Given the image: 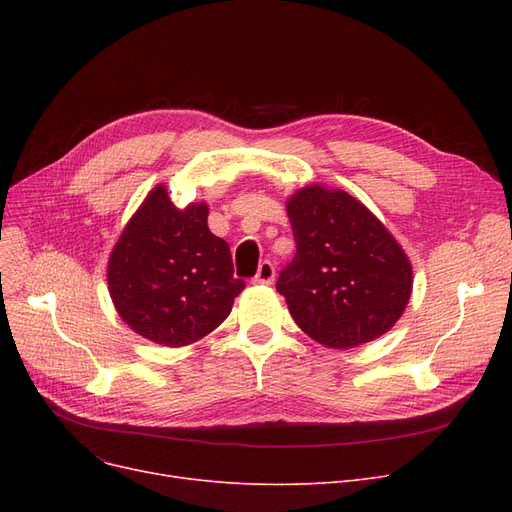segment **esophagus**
Wrapping results in <instances>:
<instances>
[{
    "instance_id": "obj_1",
    "label": "esophagus",
    "mask_w": 512,
    "mask_h": 512,
    "mask_svg": "<svg viewBox=\"0 0 512 512\" xmlns=\"http://www.w3.org/2000/svg\"><path fill=\"white\" fill-rule=\"evenodd\" d=\"M274 278H276V267H274V263L267 261V259L261 261L259 267H257V274H255L253 282H255V284H272Z\"/></svg>"
}]
</instances>
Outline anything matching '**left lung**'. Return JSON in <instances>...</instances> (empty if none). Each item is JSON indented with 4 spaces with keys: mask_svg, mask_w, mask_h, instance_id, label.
Segmentation results:
<instances>
[{
    "mask_svg": "<svg viewBox=\"0 0 512 512\" xmlns=\"http://www.w3.org/2000/svg\"><path fill=\"white\" fill-rule=\"evenodd\" d=\"M297 253L276 290L297 326L328 348L386 334L405 311L411 261L386 226L355 197L311 184L286 201Z\"/></svg>",
    "mask_w": 512,
    "mask_h": 512,
    "instance_id": "8db88e82",
    "label": "left lung"
}]
</instances>
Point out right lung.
Returning a JSON list of instances; mask_svg holds the SVG:
<instances>
[{"mask_svg":"<svg viewBox=\"0 0 512 512\" xmlns=\"http://www.w3.org/2000/svg\"><path fill=\"white\" fill-rule=\"evenodd\" d=\"M207 205L176 207L155 186L107 263L112 301L126 324L161 346L191 344L218 328L245 288L228 242L209 232Z\"/></svg>","mask_w":512,"mask_h":512,"instance_id":"1","label":"right lung"}]
</instances>
